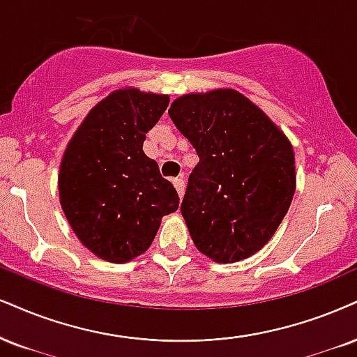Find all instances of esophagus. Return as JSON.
<instances>
[{"label":"esophagus","mask_w":357,"mask_h":357,"mask_svg":"<svg viewBox=\"0 0 357 357\" xmlns=\"http://www.w3.org/2000/svg\"><path fill=\"white\" fill-rule=\"evenodd\" d=\"M174 187H175V190H177L180 199H182L183 192H185V180H183L182 177L175 178V180H174Z\"/></svg>","instance_id":"obj_1"}]
</instances>
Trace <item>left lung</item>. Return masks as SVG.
Listing matches in <instances>:
<instances>
[{
	"label": "left lung",
	"instance_id": "8db88e82",
	"mask_svg": "<svg viewBox=\"0 0 357 357\" xmlns=\"http://www.w3.org/2000/svg\"><path fill=\"white\" fill-rule=\"evenodd\" d=\"M169 116L200 158L180 206L197 250L217 263L252 257L291 205V144L235 89L185 94L172 102Z\"/></svg>",
	"mask_w": 357,
	"mask_h": 357
}]
</instances>
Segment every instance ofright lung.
<instances>
[{
	"mask_svg": "<svg viewBox=\"0 0 357 357\" xmlns=\"http://www.w3.org/2000/svg\"><path fill=\"white\" fill-rule=\"evenodd\" d=\"M169 96L134 87L114 91L91 109L59 167V200L69 225L96 257L126 263L155 238L178 193L142 151L145 134Z\"/></svg>",
	"mask_w": 357,
	"mask_h": 357,
	"instance_id": "right-lung-1",
	"label": "right lung"
}]
</instances>
